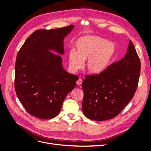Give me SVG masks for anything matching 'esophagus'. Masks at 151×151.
<instances>
[{"label":"esophagus","mask_w":151,"mask_h":151,"mask_svg":"<svg viewBox=\"0 0 151 151\" xmlns=\"http://www.w3.org/2000/svg\"><path fill=\"white\" fill-rule=\"evenodd\" d=\"M82 82V79H81V78H79V79L77 80V82H76V84H77L78 86H80V85H81Z\"/></svg>","instance_id":"obj_1"}]
</instances>
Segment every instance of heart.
<instances>
[{
    "mask_svg": "<svg viewBox=\"0 0 151 151\" xmlns=\"http://www.w3.org/2000/svg\"><path fill=\"white\" fill-rule=\"evenodd\" d=\"M75 50L68 52L70 68L81 69L86 60V70L92 74H99L110 65L115 55L116 47L112 42L96 35H85L78 39L74 44Z\"/></svg>",
    "mask_w": 151,
    "mask_h": 151,
    "instance_id": "obj_1",
    "label": "heart"
}]
</instances>
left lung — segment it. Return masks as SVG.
Returning a JSON list of instances; mask_svg holds the SVG:
<instances>
[{
	"label": "left lung",
	"mask_w": 151,
	"mask_h": 151,
	"mask_svg": "<svg viewBox=\"0 0 151 151\" xmlns=\"http://www.w3.org/2000/svg\"><path fill=\"white\" fill-rule=\"evenodd\" d=\"M141 62L131 40L127 53L102 73L86 76L82 82V111L86 117L102 121L117 116L136 91Z\"/></svg>",
	"instance_id": "1"
}]
</instances>
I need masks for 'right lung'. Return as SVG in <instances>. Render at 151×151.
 Masks as SVG:
<instances>
[{"label": "right lung", "instance_id": "1", "mask_svg": "<svg viewBox=\"0 0 151 151\" xmlns=\"http://www.w3.org/2000/svg\"><path fill=\"white\" fill-rule=\"evenodd\" d=\"M74 26L39 29L31 34L19 50L15 65V89L25 110L35 117L52 119L59 114L79 77L65 71L60 55L64 39Z\"/></svg>", "mask_w": 151, "mask_h": 151}]
</instances>
